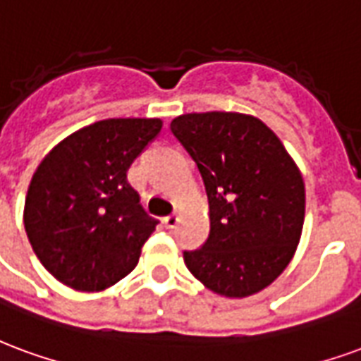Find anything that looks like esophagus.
Returning a JSON list of instances; mask_svg holds the SVG:
<instances>
[{
	"label": "esophagus",
	"mask_w": 361,
	"mask_h": 361,
	"mask_svg": "<svg viewBox=\"0 0 361 361\" xmlns=\"http://www.w3.org/2000/svg\"><path fill=\"white\" fill-rule=\"evenodd\" d=\"M163 221H165L167 228H175L178 225V215L177 213H171V215H167Z\"/></svg>",
	"instance_id": "34e87169"
}]
</instances>
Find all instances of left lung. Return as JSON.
Returning <instances> with one entry per match:
<instances>
[{"mask_svg": "<svg viewBox=\"0 0 361 361\" xmlns=\"http://www.w3.org/2000/svg\"><path fill=\"white\" fill-rule=\"evenodd\" d=\"M171 133L198 165L209 202V236L184 252V264L221 296L264 290L302 235L306 190L296 163L269 126L244 113H186Z\"/></svg>", "mask_w": 361, "mask_h": 361, "instance_id": "left-lung-1", "label": "left lung"}]
</instances>
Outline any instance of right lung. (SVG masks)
<instances>
[{
	"label": "right lung",
	"mask_w": 361,
	"mask_h": 361,
	"mask_svg": "<svg viewBox=\"0 0 361 361\" xmlns=\"http://www.w3.org/2000/svg\"><path fill=\"white\" fill-rule=\"evenodd\" d=\"M161 126V119L97 121L42 159L26 194L25 228L59 283L97 292L136 267L159 221L144 212L126 173Z\"/></svg>",
	"instance_id": "add662e5"
}]
</instances>
